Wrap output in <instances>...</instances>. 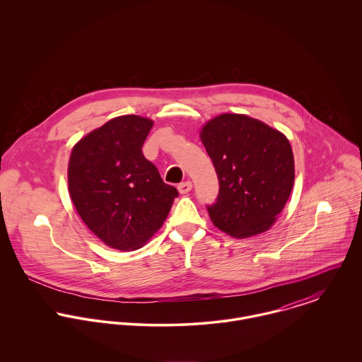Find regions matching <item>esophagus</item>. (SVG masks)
<instances>
[{
  "instance_id": "esophagus-1",
  "label": "esophagus",
  "mask_w": 362,
  "mask_h": 362,
  "mask_svg": "<svg viewBox=\"0 0 362 362\" xmlns=\"http://www.w3.org/2000/svg\"><path fill=\"white\" fill-rule=\"evenodd\" d=\"M192 189V182L191 181H185V182H181L180 185H178V191H180V194H188L189 191Z\"/></svg>"
}]
</instances>
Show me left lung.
Masks as SVG:
<instances>
[{
  "mask_svg": "<svg viewBox=\"0 0 362 362\" xmlns=\"http://www.w3.org/2000/svg\"><path fill=\"white\" fill-rule=\"evenodd\" d=\"M217 178L218 195L207 211L221 231L247 238L272 227L294 185L288 139L243 114H221L201 132Z\"/></svg>",
  "mask_w": 362,
  "mask_h": 362,
  "instance_id": "left-lung-1",
  "label": "left lung"
}]
</instances>
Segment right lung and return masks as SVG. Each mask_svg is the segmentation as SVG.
I'll return each instance as SVG.
<instances>
[{"mask_svg":"<svg viewBox=\"0 0 362 362\" xmlns=\"http://www.w3.org/2000/svg\"><path fill=\"white\" fill-rule=\"evenodd\" d=\"M152 127L139 115L112 118L82 138L69 157V195L79 216L119 251L145 245L178 197L142 153Z\"/></svg>","mask_w":362,"mask_h":362,"instance_id":"1","label":"right lung"}]
</instances>
